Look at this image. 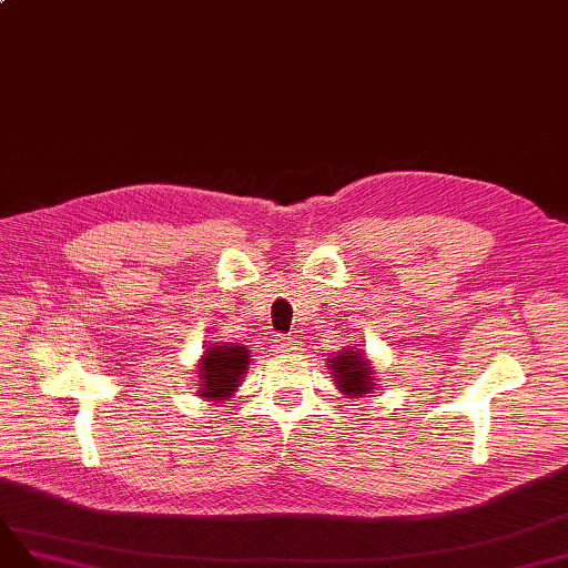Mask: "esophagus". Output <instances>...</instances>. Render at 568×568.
Returning a JSON list of instances; mask_svg holds the SVG:
<instances>
[{
    "mask_svg": "<svg viewBox=\"0 0 568 568\" xmlns=\"http://www.w3.org/2000/svg\"><path fill=\"white\" fill-rule=\"evenodd\" d=\"M272 349L276 354H294L296 352V342L292 337H286V335H274Z\"/></svg>",
    "mask_w": 568,
    "mask_h": 568,
    "instance_id": "obj_1",
    "label": "esophagus"
}]
</instances>
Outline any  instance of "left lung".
Returning a JSON list of instances; mask_svg holds the SVG:
<instances>
[{
  "label": "left lung",
  "mask_w": 568,
  "mask_h": 568,
  "mask_svg": "<svg viewBox=\"0 0 568 568\" xmlns=\"http://www.w3.org/2000/svg\"><path fill=\"white\" fill-rule=\"evenodd\" d=\"M332 373H335L337 388L347 395H364L371 390V371L368 364L364 362V356H358L356 352H342L339 356L327 362Z\"/></svg>",
  "instance_id": "8db88e82"
}]
</instances>
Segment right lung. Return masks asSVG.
<instances>
[{"instance_id": "right-lung-1", "label": "right lung", "mask_w": 568, "mask_h": 568, "mask_svg": "<svg viewBox=\"0 0 568 568\" xmlns=\"http://www.w3.org/2000/svg\"><path fill=\"white\" fill-rule=\"evenodd\" d=\"M247 366V349L239 344L226 347H210L200 364V383L202 397L224 399L231 397Z\"/></svg>"}]
</instances>
